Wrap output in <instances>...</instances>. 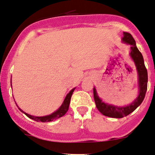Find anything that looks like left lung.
Listing matches in <instances>:
<instances>
[{"label":"left lung","mask_w":155,"mask_h":155,"mask_svg":"<svg viewBox=\"0 0 155 155\" xmlns=\"http://www.w3.org/2000/svg\"><path fill=\"white\" fill-rule=\"evenodd\" d=\"M123 35L124 36L122 37L121 41L124 44L130 46L131 51L130 56L134 61L137 71L139 94L137 97L131 104H129L127 106H124V107H118V106L109 104L103 101L102 99L98 95L95 87H94V98L96 106L98 110L104 116L112 117V118H122L133 112L144 100L147 89V71L144 66L142 55L137 47L136 42L132 35L127 32L123 33Z\"/></svg>","instance_id":"obj_1"}]
</instances>
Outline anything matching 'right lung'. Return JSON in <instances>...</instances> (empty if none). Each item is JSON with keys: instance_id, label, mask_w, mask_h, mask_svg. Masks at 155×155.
<instances>
[{"instance_id": "right-lung-1", "label": "right lung", "mask_w": 155, "mask_h": 155, "mask_svg": "<svg viewBox=\"0 0 155 155\" xmlns=\"http://www.w3.org/2000/svg\"><path fill=\"white\" fill-rule=\"evenodd\" d=\"M75 89H76V87L74 88V89H72L71 91L68 92V93L67 94V95L66 96L65 99H64L62 104L61 105V107L57 109V110L54 111V112L51 113L49 115H46V116H43V117L33 116V115L28 114L25 113V111H23L21 108H19V107L17 105V104H16V106L18 107V108L19 109V110H20L21 112L25 114L26 115L28 118H30L31 119H34V121H41V122H49V121L56 120V119H57L58 118H60V117H63L64 115L65 114L66 112H67V111L68 109V107H69L70 101H71V96H72V94H73V92L74 90H75Z\"/></svg>"}]
</instances>
